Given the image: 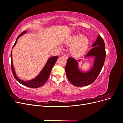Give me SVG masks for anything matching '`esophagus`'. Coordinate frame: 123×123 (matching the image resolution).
I'll list each match as a JSON object with an SVG mask.
<instances>
[{
	"label": "esophagus",
	"mask_w": 123,
	"mask_h": 123,
	"mask_svg": "<svg viewBox=\"0 0 123 123\" xmlns=\"http://www.w3.org/2000/svg\"><path fill=\"white\" fill-rule=\"evenodd\" d=\"M62 57H64L65 58H66V59H67L68 58V56L67 55H64L62 56Z\"/></svg>",
	"instance_id": "esophagus-1"
}]
</instances>
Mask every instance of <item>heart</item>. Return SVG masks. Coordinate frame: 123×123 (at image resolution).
Returning <instances> with one entry per match:
<instances>
[{
	"instance_id": "1",
	"label": "heart",
	"mask_w": 123,
	"mask_h": 123,
	"mask_svg": "<svg viewBox=\"0 0 123 123\" xmlns=\"http://www.w3.org/2000/svg\"><path fill=\"white\" fill-rule=\"evenodd\" d=\"M66 43L70 48V52L74 56H80L84 54L86 51L88 44L89 40L87 38L82 34H75L67 40Z\"/></svg>"
}]
</instances>
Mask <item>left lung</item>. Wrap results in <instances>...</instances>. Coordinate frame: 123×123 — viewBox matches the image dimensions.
I'll return each mask as SVG.
<instances>
[{
	"label": "left lung",
	"mask_w": 123,
	"mask_h": 123,
	"mask_svg": "<svg viewBox=\"0 0 123 123\" xmlns=\"http://www.w3.org/2000/svg\"><path fill=\"white\" fill-rule=\"evenodd\" d=\"M92 48L86 56H95L94 64L88 72H82L78 69L77 61L69 57L67 61L66 73L71 83L77 87L87 86L93 83L97 79L104 65L106 58L105 44L102 37L98 35L96 42L92 44Z\"/></svg>",
	"instance_id": "left-lung-1"
}]
</instances>
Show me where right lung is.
<instances>
[{"instance_id":"add662e5","label":"right lung","mask_w":123,"mask_h":123,"mask_svg":"<svg viewBox=\"0 0 123 123\" xmlns=\"http://www.w3.org/2000/svg\"><path fill=\"white\" fill-rule=\"evenodd\" d=\"M26 32H27L26 31L23 32L19 36L17 37L16 42L13 45V47L16 44L18 38H19V37L21 36V35H23ZM11 69H12V72L13 74L14 77H15V79L18 82L23 85H24L26 87L32 88H37L40 87L41 86H43L47 82V81L48 80V79H49V77L50 76L52 69V68L53 67V66H54L58 58L57 56L50 57L48 61L47 62V64H46L45 66H44V67L43 68V69L42 70V71H41V72L40 73V74L35 78V79L28 81H24L23 80H20L19 79H18V78L17 77L15 73L14 69L13 66V62H12V52L11 53Z\"/></svg>"}]
</instances>
